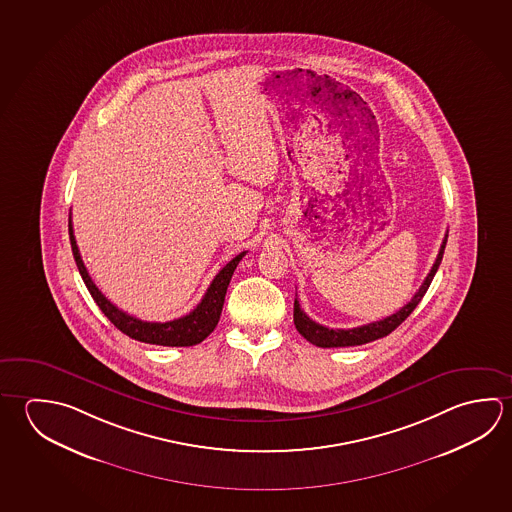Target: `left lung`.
Masks as SVG:
<instances>
[{"label":"left lung","mask_w":512,"mask_h":512,"mask_svg":"<svg viewBox=\"0 0 512 512\" xmlns=\"http://www.w3.org/2000/svg\"><path fill=\"white\" fill-rule=\"evenodd\" d=\"M448 243V235H444V241L440 244L439 255L431 266L428 277L424 278L422 286L419 291L413 295L412 300L408 304L403 305L397 313L386 316L379 322L367 323V325H359L354 329H329L325 325L313 322L307 314L300 309V304L295 298V311H293V320H295L296 331L304 336L305 340L311 341L316 347H323V349H332V347H356V345H363V343H370V341L385 338L390 332L395 331L401 323L412 314L413 309L419 305L422 296L426 295L428 287H430L431 280L435 277L437 269H439L440 262H442V255H444V248Z\"/></svg>","instance_id":"left-lung-1"}]
</instances>
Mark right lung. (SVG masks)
Returning <instances> with one entry per match:
<instances>
[{"mask_svg":"<svg viewBox=\"0 0 512 512\" xmlns=\"http://www.w3.org/2000/svg\"><path fill=\"white\" fill-rule=\"evenodd\" d=\"M68 228H70L73 259L77 262L82 280L88 287L90 295L93 296V300L99 305L100 311L108 316L109 322L113 323L124 334H127L129 338L144 341V343H153V345H163V347L198 345L207 338L210 332L216 329L219 316L223 311V304H225L228 284L232 280L237 264L246 255V252L239 253L237 257L226 264L225 268L217 273L214 280H212V284L208 286L207 293L201 298V302L196 305L194 311L181 316L178 320H171V322H144V320H138L131 314L124 313L122 309H118L117 305L111 304L108 298L100 293L99 287L93 284L90 273L82 262L81 253H79L77 241H75V235H73L72 217H70Z\"/></svg>","mask_w":512,"mask_h":512,"instance_id":"obj_1","label":"right lung"}]
</instances>
